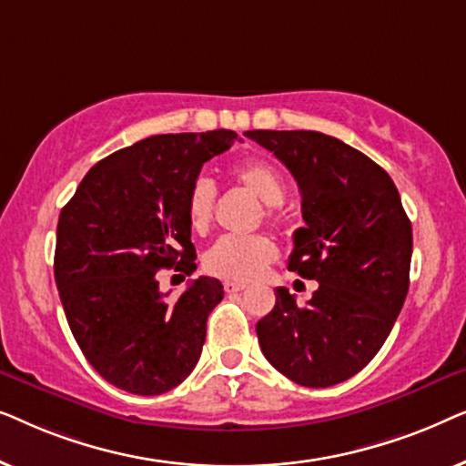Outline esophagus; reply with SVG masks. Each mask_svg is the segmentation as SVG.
I'll return each mask as SVG.
<instances>
[{
  "label": "esophagus",
  "mask_w": 466,
  "mask_h": 466,
  "mask_svg": "<svg viewBox=\"0 0 466 466\" xmlns=\"http://www.w3.org/2000/svg\"><path fill=\"white\" fill-rule=\"evenodd\" d=\"M246 289V284H239V282H225V290L227 292H241Z\"/></svg>",
  "instance_id": "34e87169"
}]
</instances>
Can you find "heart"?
I'll return each mask as SVG.
<instances>
[{
  "instance_id": "obj_1",
  "label": "heart",
  "mask_w": 466,
  "mask_h": 466,
  "mask_svg": "<svg viewBox=\"0 0 466 466\" xmlns=\"http://www.w3.org/2000/svg\"><path fill=\"white\" fill-rule=\"evenodd\" d=\"M235 182L267 206L271 220L282 218V203L286 199V180L276 165L265 158L239 163L233 169ZM216 206V188L208 177H197L187 195V220L195 233H206L212 225ZM278 257V248L267 235L248 238H220L203 257V265L212 276L238 282L257 279Z\"/></svg>"
}]
</instances>
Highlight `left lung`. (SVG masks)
Wrapping results in <instances>:
<instances>
[{"label": "left lung", "instance_id": "8db88e82", "mask_svg": "<svg viewBox=\"0 0 466 466\" xmlns=\"http://www.w3.org/2000/svg\"><path fill=\"white\" fill-rule=\"evenodd\" d=\"M273 152L301 190L289 269L316 279L297 305L276 289V308L257 324L265 359L308 388L346 381L367 367L390 335L407 290L411 222L392 177L341 139L318 131H246Z\"/></svg>", "mask_w": 466, "mask_h": 466}]
</instances>
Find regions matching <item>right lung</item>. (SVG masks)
<instances>
[{
    "label": "right lung",
    "mask_w": 466,
    "mask_h": 466,
    "mask_svg": "<svg viewBox=\"0 0 466 466\" xmlns=\"http://www.w3.org/2000/svg\"><path fill=\"white\" fill-rule=\"evenodd\" d=\"M238 133L152 136L88 169L56 225L55 282L69 329L101 378L163 394L193 371L222 284L201 276L174 301L157 271L197 269L187 195L203 163Z\"/></svg>",
    "instance_id": "obj_1"
}]
</instances>
